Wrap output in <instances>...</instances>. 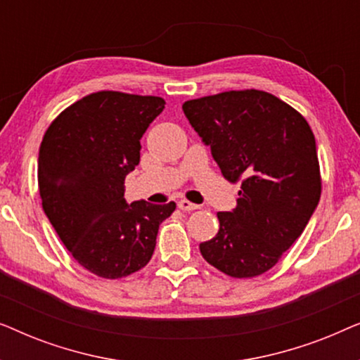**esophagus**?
<instances>
[{
    "instance_id": "34e87169",
    "label": "esophagus",
    "mask_w": 360,
    "mask_h": 360,
    "mask_svg": "<svg viewBox=\"0 0 360 360\" xmlns=\"http://www.w3.org/2000/svg\"><path fill=\"white\" fill-rule=\"evenodd\" d=\"M179 208L181 211H195V210H198L200 206L195 205V203H191V201H188V200H180L179 201Z\"/></svg>"
}]
</instances>
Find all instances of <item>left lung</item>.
I'll use <instances>...</instances> for the list:
<instances>
[{"label":"left lung","instance_id":"1","mask_svg":"<svg viewBox=\"0 0 360 360\" xmlns=\"http://www.w3.org/2000/svg\"><path fill=\"white\" fill-rule=\"evenodd\" d=\"M181 108L224 179L240 181L238 206L219 211L218 234L200 252L229 277L262 275L300 238L321 196L311 127L260 90L218 93Z\"/></svg>","mask_w":360,"mask_h":360}]
</instances>
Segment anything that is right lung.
Wrapping results in <instances>:
<instances>
[{
	"instance_id": "1",
	"label": "right lung",
	"mask_w": 360,
	"mask_h": 360,
	"mask_svg": "<svg viewBox=\"0 0 360 360\" xmlns=\"http://www.w3.org/2000/svg\"><path fill=\"white\" fill-rule=\"evenodd\" d=\"M165 108L160 96L91 93L63 110L44 134L37 181L44 213L73 259L103 278L146 267L159 226L175 203L124 200L141 160V137Z\"/></svg>"
}]
</instances>
